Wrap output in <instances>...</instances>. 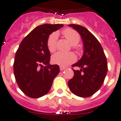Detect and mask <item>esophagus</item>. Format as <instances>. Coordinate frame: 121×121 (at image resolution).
Instances as JSON below:
<instances>
[{
    "instance_id": "esophagus-1",
    "label": "esophagus",
    "mask_w": 121,
    "mask_h": 121,
    "mask_svg": "<svg viewBox=\"0 0 121 121\" xmlns=\"http://www.w3.org/2000/svg\"><path fill=\"white\" fill-rule=\"evenodd\" d=\"M65 69V67H60V71H63V70H64Z\"/></svg>"
}]
</instances>
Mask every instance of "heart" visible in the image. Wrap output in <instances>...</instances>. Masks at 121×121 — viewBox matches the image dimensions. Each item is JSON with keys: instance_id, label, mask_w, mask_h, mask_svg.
<instances>
[{"instance_id": "b5f03b06", "label": "heart", "mask_w": 121, "mask_h": 121, "mask_svg": "<svg viewBox=\"0 0 121 121\" xmlns=\"http://www.w3.org/2000/svg\"><path fill=\"white\" fill-rule=\"evenodd\" d=\"M62 35L72 45L73 48L79 51L81 48L78 45L81 36L79 34L71 28H67L62 31ZM58 39V34L53 32L49 36L47 40V47L50 52H54L57 48V42ZM76 59L75 54L73 53H63L58 52L53 54L51 60L54 64H57L61 67H66L69 64L74 62Z\"/></svg>"}]
</instances>
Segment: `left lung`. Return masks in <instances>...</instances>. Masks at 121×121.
I'll list each match as a JSON object with an SVG mask.
<instances>
[{"instance_id": "left-lung-1", "label": "left lung", "mask_w": 121, "mask_h": 121, "mask_svg": "<svg viewBox=\"0 0 121 121\" xmlns=\"http://www.w3.org/2000/svg\"><path fill=\"white\" fill-rule=\"evenodd\" d=\"M79 33L84 43L82 58L72 67L81 68L74 70V76L68 81V87L78 96L87 98L99 90L108 71L107 62L103 48L98 39L84 26L68 25Z\"/></svg>"}]
</instances>
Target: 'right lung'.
<instances>
[{
  "label": "right lung",
  "mask_w": 121,
  "mask_h": 121,
  "mask_svg": "<svg viewBox=\"0 0 121 121\" xmlns=\"http://www.w3.org/2000/svg\"><path fill=\"white\" fill-rule=\"evenodd\" d=\"M64 26L43 24L35 28L21 42L15 55L14 74L22 92L31 98L43 96L50 91L59 73L57 65H50L47 47L49 36Z\"/></svg>",
  "instance_id": "1"
}]
</instances>
